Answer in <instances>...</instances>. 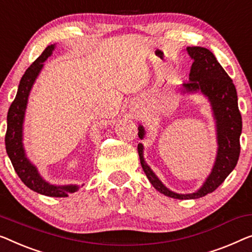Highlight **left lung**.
Wrapping results in <instances>:
<instances>
[{
    "label": "left lung",
    "instance_id": "left-lung-1",
    "mask_svg": "<svg viewBox=\"0 0 252 252\" xmlns=\"http://www.w3.org/2000/svg\"><path fill=\"white\" fill-rule=\"evenodd\" d=\"M188 54L192 59L189 81L180 87L185 94H201L210 104L215 120L217 152L215 162L209 175L197 191L191 193H178L168 189L157 178L144 158V145L138 144V154L145 174L149 182L165 196L186 200L197 199L212 193L219 188L228 174L234 170L240 156V136L242 132V119L238 106L235 86L228 74L217 61L215 55L205 47H187ZM139 138H145V129L138 126Z\"/></svg>",
    "mask_w": 252,
    "mask_h": 252
}]
</instances>
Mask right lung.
<instances>
[{"label":"right lung","instance_id":"obj_1","mask_svg":"<svg viewBox=\"0 0 252 252\" xmlns=\"http://www.w3.org/2000/svg\"><path fill=\"white\" fill-rule=\"evenodd\" d=\"M54 48L55 44L45 48L42 55L26 70L25 74L21 78L16 98L7 112L5 148L14 171L29 189L37 193L44 194V196L61 198L76 192L80 187L78 185L56 186L47 182L40 175L38 168L30 162L24 147V122L30 92H32L37 77L39 76L40 71L44 67V62L52 55Z\"/></svg>","mask_w":252,"mask_h":252}]
</instances>
